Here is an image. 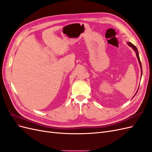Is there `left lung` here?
Returning <instances> with one entry per match:
<instances>
[{"instance_id":"left-lung-1","label":"left lung","mask_w":152,"mask_h":152,"mask_svg":"<svg viewBox=\"0 0 152 152\" xmlns=\"http://www.w3.org/2000/svg\"><path fill=\"white\" fill-rule=\"evenodd\" d=\"M127 44L129 47L132 48V49L134 50V52H135V53H136V56H137V59H138V61H139V63H140V68H141V76H142V66H141V63L140 59V56H139V53H138V50H137V49L136 48V47L135 46V45H133L131 42H127ZM138 89H139V88H138ZM137 91H138V89L137 90ZM137 92H136V93H137ZM136 93L134 94V96L136 94Z\"/></svg>"}]
</instances>
